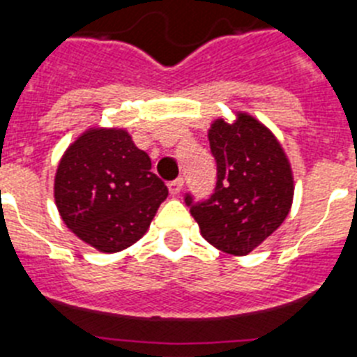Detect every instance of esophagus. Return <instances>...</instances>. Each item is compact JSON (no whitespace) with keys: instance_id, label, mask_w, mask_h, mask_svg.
<instances>
[{"instance_id":"34e87169","label":"esophagus","mask_w":357,"mask_h":357,"mask_svg":"<svg viewBox=\"0 0 357 357\" xmlns=\"http://www.w3.org/2000/svg\"><path fill=\"white\" fill-rule=\"evenodd\" d=\"M182 188H184V178H175V181H172L168 184L169 195H173V197H176V195L181 193Z\"/></svg>"}]
</instances>
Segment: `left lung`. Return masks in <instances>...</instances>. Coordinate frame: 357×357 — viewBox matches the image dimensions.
I'll return each mask as SVG.
<instances>
[{
	"label": "left lung",
	"instance_id": "obj_1",
	"mask_svg": "<svg viewBox=\"0 0 357 357\" xmlns=\"http://www.w3.org/2000/svg\"><path fill=\"white\" fill-rule=\"evenodd\" d=\"M216 188L207 200L184 202L202 236L218 250L247 255L284 222L293 200V175L275 135L248 114L216 119L209 130Z\"/></svg>",
	"mask_w": 357,
	"mask_h": 357
}]
</instances>
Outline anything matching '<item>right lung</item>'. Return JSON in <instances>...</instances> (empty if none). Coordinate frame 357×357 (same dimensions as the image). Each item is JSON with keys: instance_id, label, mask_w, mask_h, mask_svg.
Returning a JSON list of instances; mask_svg holds the SVG:
<instances>
[{"instance_id": "1", "label": "right lung", "mask_w": 357, "mask_h": 357, "mask_svg": "<svg viewBox=\"0 0 357 357\" xmlns=\"http://www.w3.org/2000/svg\"><path fill=\"white\" fill-rule=\"evenodd\" d=\"M166 197L148 153L125 130L82 134L55 175V204L68 229L107 254L134 245Z\"/></svg>"}]
</instances>
